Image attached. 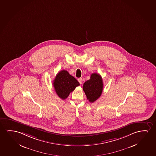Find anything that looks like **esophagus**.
<instances>
[{"label": "esophagus", "instance_id": "34e87169", "mask_svg": "<svg viewBox=\"0 0 156 156\" xmlns=\"http://www.w3.org/2000/svg\"><path fill=\"white\" fill-rule=\"evenodd\" d=\"M78 81L81 84L82 83V78H79V79H78Z\"/></svg>", "mask_w": 156, "mask_h": 156}]
</instances>
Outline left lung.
Listing matches in <instances>:
<instances>
[{"mask_svg": "<svg viewBox=\"0 0 156 156\" xmlns=\"http://www.w3.org/2000/svg\"><path fill=\"white\" fill-rule=\"evenodd\" d=\"M103 89V82L101 76L92 73L90 80L85 82L83 90L90 103H94L101 96Z\"/></svg>", "mask_w": 156, "mask_h": 156, "instance_id": "left-lung-1", "label": "left lung"}]
</instances>
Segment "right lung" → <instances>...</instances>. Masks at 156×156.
Returning <instances> with one entry per match:
<instances>
[{"label":"right lung","mask_w":156,"mask_h":156,"mask_svg":"<svg viewBox=\"0 0 156 156\" xmlns=\"http://www.w3.org/2000/svg\"><path fill=\"white\" fill-rule=\"evenodd\" d=\"M53 85L58 96L64 100L76 87L80 86V83L67 70H62L56 75Z\"/></svg>","instance_id":"1"}]
</instances>
